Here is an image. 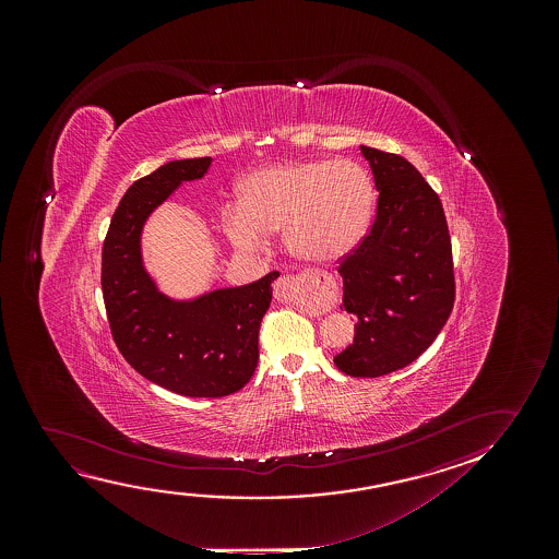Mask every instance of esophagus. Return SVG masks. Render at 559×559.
<instances>
[{
  "label": "esophagus",
  "mask_w": 559,
  "mask_h": 559,
  "mask_svg": "<svg viewBox=\"0 0 559 559\" xmlns=\"http://www.w3.org/2000/svg\"><path fill=\"white\" fill-rule=\"evenodd\" d=\"M286 285L294 286V278H292V276H286V278H283V281H281V283L276 284V286H275V298L276 299H284V301H286V299L294 298V292H292V290H296V288L286 289L285 288Z\"/></svg>",
  "instance_id": "34e87169"
}]
</instances>
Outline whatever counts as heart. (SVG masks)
I'll return each instance as SVG.
<instances>
[{"label":"heart","instance_id":"heart-1","mask_svg":"<svg viewBox=\"0 0 559 559\" xmlns=\"http://www.w3.org/2000/svg\"><path fill=\"white\" fill-rule=\"evenodd\" d=\"M238 202L223 204L219 222L242 252L265 248L283 230L299 260L326 263L357 246L374 206V181L355 160H288L255 169Z\"/></svg>","mask_w":559,"mask_h":559}]
</instances>
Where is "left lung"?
Wrapping results in <instances>:
<instances>
[{
	"mask_svg": "<svg viewBox=\"0 0 559 559\" xmlns=\"http://www.w3.org/2000/svg\"><path fill=\"white\" fill-rule=\"evenodd\" d=\"M374 176L370 233L345 255L344 306L357 317L349 347L334 357L355 378L405 368L433 344L454 306V273L443 204L399 154L360 145Z\"/></svg>",
	"mask_w": 559,
	"mask_h": 559,
	"instance_id": "obj_1",
	"label": "left lung"
}]
</instances>
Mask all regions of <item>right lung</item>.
<instances>
[{"label":"right lung","mask_w":559,"mask_h":559,"mask_svg":"<svg viewBox=\"0 0 559 559\" xmlns=\"http://www.w3.org/2000/svg\"><path fill=\"white\" fill-rule=\"evenodd\" d=\"M210 156L164 164L141 177L116 207L103 245L100 286L123 359L146 380L185 397H225L250 382L273 271L255 283L171 299L146 273L141 233L183 181L204 177Z\"/></svg>","instance_id":"right-lung-1"}]
</instances>
